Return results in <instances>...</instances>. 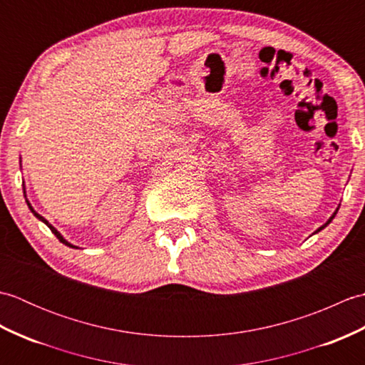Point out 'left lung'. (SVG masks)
<instances>
[{
	"mask_svg": "<svg viewBox=\"0 0 365 365\" xmlns=\"http://www.w3.org/2000/svg\"><path fill=\"white\" fill-rule=\"evenodd\" d=\"M337 212H339V207H337V208H336V212H334V213H332V216H331V218H329V220H328V221H327V222H324V224H323V226H322V227H319V229H317V230H315V232H314V234H317V232H320V230H322V229H324V227H327V226H328V224H329V222H331V221H332V220H334V216H336V215H337Z\"/></svg>",
	"mask_w": 365,
	"mask_h": 365,
	"instance_id": "8db88e82",
	"label": "left lung"
}]
</instances>
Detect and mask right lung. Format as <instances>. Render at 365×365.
I'll list each match as a JSON object with an SVG mask.
<instances>
[{"instance_id": "obj_1", "label": "right lung", "mask_w": 365, "mask_h": 365, "mask_svg": "<svg viewBox=\"0 0 365 365\" xmlns=\"http://www.w3.org/2000/svg\"><path fill=\"white\" fill-rule=\"evenodd\" d=\"M25 197H26V191H25ZM26 204H28V207H29V210H31V212H33V215L36 216V218H37L38 221H42V222H45V224H46V226H48V227H50V230L53 232V234H54V235H56V238L59 240V242H61V243H63V245H66V246H68V247H76L75 245H72V243H68V242H67V240H66V238H64L63 235H61V234H59V232H58L56 229H54V227L51 226V224H50L48 221H46L45 218H43V216H42V215H38V213H37V212L34 210V208H33V205H31V204H29V200H28V199H26Z\"/></svg>"}]
</instances>
